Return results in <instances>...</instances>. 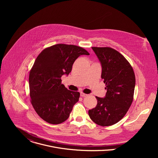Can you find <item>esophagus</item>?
Here are the masks:
<instances>
[{"label":"esophagus","mask_w":158,"mask_h":158,"mask_svg":"<svg viewBox=\"0 0 158 158\" xmlns=\"http://www.w3.org/2000/svg\"><path fill=\"white\" fill-rule=\"evenodd\" d=\"M80 94H81V97H85V96H87V94H85V93H82V92L80 93Z\"/></svg>","instance_id":"obj_1"}]
</instances>
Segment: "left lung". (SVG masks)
<instances>
[{
  "label": "left lung",
  "instance_id": "left-lung-1",
  "mask_svg": "<svg viewBox=\"0 0 158 158\" xmlns=\"http://www.w3.org/2000/svg\"><path fill=\"white\" fill-rule=\"evenodd\" d=\"M92 49L101 62L107 93L104 98L96 96L98 104L88 113L96 124L109 126L127 113L133 101L136 78L132 66L118 51L108 47Z\"/></svg>",
  "mask_w": 158,
  "mask_h": 158
}]
</instances>
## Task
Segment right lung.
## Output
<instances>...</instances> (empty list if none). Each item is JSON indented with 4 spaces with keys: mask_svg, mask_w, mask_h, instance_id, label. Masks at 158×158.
Instances as JSON below:
<instances>
[{
    "mask_svg": "<svg viewBox=\"0 0 158 158\" xmlns=\"http://www.w3.org/2000/svg\"><path fill=\"white\" fill-rule=\"evenodd\" d=\"M89 55L82 48L58 44L44 49L30 71L29 82L31 102L45 121L59 124L68 119L80 93L67 89L61 77L68 75L76 59Z\"/></svg>",
    "mask_w": 158,
    "mask_h": 158,
    "instance_id": "add662e5",
    "label": "right lung"
}]
</instances>
